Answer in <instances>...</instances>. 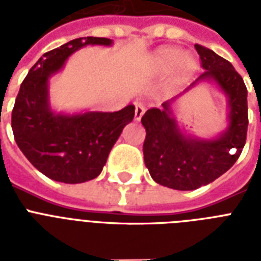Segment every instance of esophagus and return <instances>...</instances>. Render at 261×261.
<instances>
[{"instance_id":"obj_1","label":"esophagus","mask_w":261,"mask_h":261,"mask_svg":"<svg viewBox=\"0 0 261 261\" xmlns=\"http://www.w3.org/2000/svg\"><path fill=\"white\" fill-rule=\"evenodd\" d=\"M145 114V106L142 102H135V120H141Z\"/></svg>"}]
</instances>
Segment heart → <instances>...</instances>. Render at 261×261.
<instances>
[{"label":"heart","instance_id":"heart-1","mask_svg":"<svg viewBox=\"0 0 261 261\" xmlns=\"http://www.w3.org/2000/svg\"><path fill=\"white\" fill-rule=\"evenodd\" d=\"M155 66L159 67L160 70L169 71L172 70L176 65V75L180 80L188 79L194 74L195 71V61L190 57H184L182 58V51L176 47H165L155 54L154 57Z\"/></svg>","mask_w":261,"mask_h":261}]
</instances>
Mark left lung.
<instances>
[{"instance_id":"8db88e82","label":"left lung","mask_w":261,"mask_h":261,"mask_svg":"<svg viewBox=\"0 0 261 261\" xmlns=\"http://www.w3.org/2000/svg\"><path fill=\"white\" fill-rule=\"evenodd\" d=\"M204 69L192 83L213 81L229 98V126L215 139H199L182 134L172 112L174 98L163 108H150L141 119L146 138L143 159L151 178L161 186L178 191H192L207 186L230 169L239 160L248 130V90L243 77L229 61L214 51L195 44Z\"/></svg>"}]
</instances>
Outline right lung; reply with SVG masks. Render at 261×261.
I'll return each instance as SVG.
<instances>
[{
    "label": "right lung",
    "mask_w": 261,
    "mask_h": 261,
    "mask_svg": "<svg viewBox=\"0 0 261 261\" xmlns=\"http://www.w3.org/2000/svg\"><path fill=\"white\" fill-rule=\"evenodd\" d=\"M111 43V39L88 36L44 53L20 87L12 111L14 141L28 161L51 180L77 184L97 177L124 126L134 119L133 104L116 112L77 115L54 114L48 104V77L74 51Z\"/></svg>",
    "instance_id": "1"
}]
</instances>
